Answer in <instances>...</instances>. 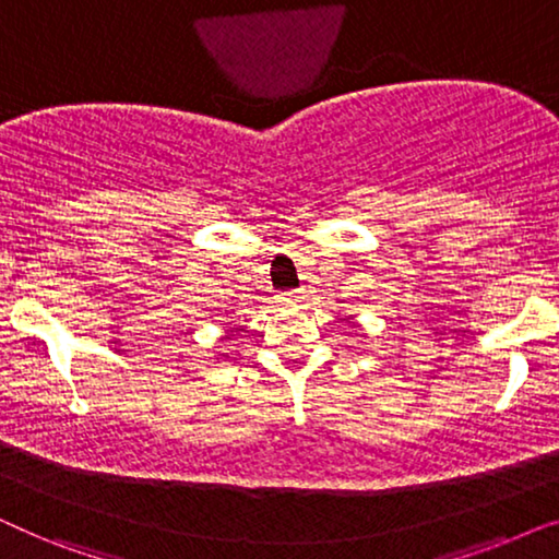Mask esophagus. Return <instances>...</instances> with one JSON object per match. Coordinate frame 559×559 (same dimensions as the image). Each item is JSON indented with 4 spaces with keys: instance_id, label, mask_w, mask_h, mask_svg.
Masks as SVG:
<instances>
[{
    "instance_id": "34e87169",
    "label": "esophagus",
    "mask_w": 559,
    "mask_h": 559,
    "mask_svg": "<svg viewBox=\"0 0 559 559\" xmlns=\"http://www.w3.org/2000/svg\"><path fill=\"white\" fill-rule=\"evenodd\" d=\"M305 289H293V293H287L285 297H282V300H285L287 305H297V302H302L305 300Z\"/></svg>"
}]
</instances>
